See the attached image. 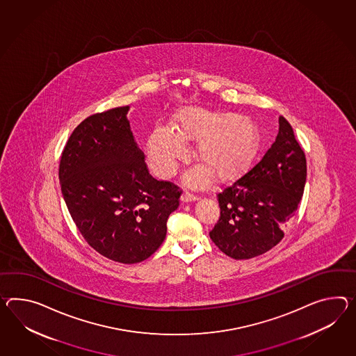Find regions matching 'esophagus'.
I'll use <instances>...</instances> for the list:
<instances>
[{
	"label": "esophagus",
	"instance_id": "esophagus-1",
	"mask_svg": "<svg viewBox=\"0 0 356 356\" xmlns=\"http://www.w3.org/2000/svg\"><path fill=\"white\" fill-rule=\"evenodd\" d=\"M198 200V197H197V195H194V194H191L189 191H184V193H182V202H194V200Z\"/></svg>",
	"mask_w": 356,
	"mask_h": 356
}]
</instances>
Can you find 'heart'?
Wrapping results in <instances>:
<instances>
[{
  "instance_id": "b5f03b06",
  "label": "heart",
  "mask_w": 356,
  "mask_h": 356,
  "mask_svg": "<svg viewBox=\"0 0 356 356\" xmlns=\"http://www.w3.org/2000/svg\"><path fill=\"white\" fill-rule=\"evenodd\" d=\"M195 154L207 165L194 168L186 181L194 186L206 185L216 174L220 180H230L242 174L256 153L259 135L254 123L244 117L191 108L177 115L175 129L159 126L153 131L147 156L152 168L161 177H170L177 162L186 156L185 140H195Z\"/></svg>"
}]
</instances>
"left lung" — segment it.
<instances>
[{"label": "left lung", "instance_id": "1", "mask_svg": "<svg viewBox=\"0 0 356 356\" xmlns=\"http://www.w3.org/2000/svg\"><path fill=\"white\" fill-rule=\"evenodd\" d=\"M306 156L284 117L277 139L251 170L217 194L220 218L209 232L235 260L260 256L284 236L304 195Z\"/></svg>", "mask_w": 356, "mask_h": 356}]
</instances>
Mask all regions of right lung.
<instances>
[{
    "label": "right lung",
    "instance_id": "obj_1",
    "mask_svg": "<svg viewBox=\"0 0 356 356\" xmlns=\"http://www.w3.org/2000/svg\"><path fill=\"white\" fill-rule=\"evenodd\" d=\"M127 111L113 108L79 123L61 153L59 180L85 241L109 260L136 264L165 241L182 191L149 174Z\"/></svg>",
    "mask_w": 356,
    "mask_h": 356
}]
</instances>
